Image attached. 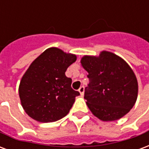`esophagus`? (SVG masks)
Masks as SVG:
<instances>
[{
	"label": "esophagus",
	"mask_w": 149,
	"mask_h": 149,
	"mask_svg": "<svg viewBox=\"0 0 149 149\" xmlns=\"http://www.w3.org/2000/svg\"><path fill=\"white\" fill-rule=\"evenodd\" d=\"M79 92H80V93H81V96H83L84 95V86H81L80 88H79Z\"/></svg>",
	"instance_id": "obj_1"
}]
</instances>
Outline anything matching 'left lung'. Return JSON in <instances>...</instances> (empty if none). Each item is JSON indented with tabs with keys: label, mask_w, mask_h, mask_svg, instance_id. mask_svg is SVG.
Returning a JSON list of instances; mask_svg holds the SVG:
<instances>
[{
	"label": "left lung",
	"mask_w": 149,
	"mask_h": 149,
	"mask_svg": "<svg viewBox=\"0 0 149 149\" xmlns=\"http://www.w3.org/2000/svg\"><path fill=\"white\" fill-rule=\"evenodd\" d=\"M81 62L88 72L84 97L93 114L103 121L116 120L127 114L138 93L137 80L129 65L106 51L97 57L84 56Z\"/></svg>",
	"instance_id": "obj_1"
}]
</instances>
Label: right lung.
<instances>
[{"mask_svg": "<svg viewBox=\"0 0 149 149\" xmlns=\"http://www.w3.org/2000/svg\"><path fill=\"white\" fill-rule=\"evenodd\" d=\"M77 56L56 48L45 50L28 68L19 86V96L25 112L39 122H54L67 115L75 97L80 95L65 76Z\"/></svg>", "mask_w": 149, "mask_h": 149, "instance_id": "add662e5", "label": "right lung"}]
</instances>
